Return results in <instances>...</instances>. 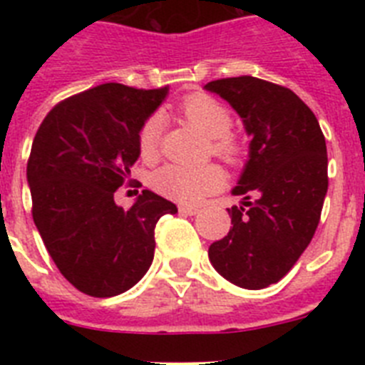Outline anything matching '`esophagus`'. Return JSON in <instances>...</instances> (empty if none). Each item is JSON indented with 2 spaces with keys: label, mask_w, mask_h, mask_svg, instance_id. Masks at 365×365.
Segmentation results:
<instances>
[{
  "label": "esophagus",
  "mask_w": 365,
  "mask_h": 365,
  "mask_svg": "<svg viewBox=\"0 0 365 365\" xmlns=\"http://www.w3.org/2000/svg\"><path fill=\"white\" fill-rule=\"evenodd\" d=\"M179 212H180V214H185V215H195V214H199V208H197V206L180 205Z\"/></svg>",
  "instance_id": "esophagus-1"
}]
</instances>
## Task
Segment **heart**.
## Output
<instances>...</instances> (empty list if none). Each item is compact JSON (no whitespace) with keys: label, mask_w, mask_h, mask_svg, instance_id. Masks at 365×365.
<instances>
[{"label":"heart","mask_w":365,"mask_h":365,"mask_svg":"<svg viewBox=\"0 0 365 365\" xmlns=\"http://www.w3.org/2000/svg\"><path fill=\"white\" fill-rule=\"evenodd\" d=\"M180 113L193 128L212 138V150L215 155L225 160H234L237 157L240 146L228 133L232 128V115L227 106L208 95H192L180 104ZM160 130L163 118L151 115L138 133V148L146 159L155 157L159 151ZM222 182V172L214 164L190 166L172 163L159 168L151 177V185L157 192L180 202L201 201L205 195L221 188Z\"/></svg>","instance_id":"obj_1"}]
</instances>
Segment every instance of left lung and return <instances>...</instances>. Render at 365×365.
Here are the masks:
<instances>
[{"instance_id":"left-lung-1","label":"left lung","mask_w":365,"mask_h":365,"mask_svg":"<svg viewBox=\"0 0 365 365\" xmlns=\"http://www.w3.org/2000/svg\"><path fill=\"white\" fill-rule=\"evenodd\" d=\"M252 140L232 188V227L208 248L214 269L250 291L279 282L309 247L327 193V148L314 113L298 95L254 76L208 82Z\"/></svg>"}]
</instances>
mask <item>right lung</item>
I'll use <instances>...</instances> for the list:
<instances>
[{
    "label": "right lung",
    "mask_w": 365,
    "mask_h": 365,
    "mask_svg": "<svg viewBox=\"0 0 365 365\" xmlns=\"http://www.w3.org/2000/svg\"><path fill=\"white\" fill-rule=\"evenodd\" d=\"M170 87L102 83L54 106L31 148L32 219L63 278L95 298L143 279L155 252V225L177 214L150 190L124 210L115 202L140 148L138 133Z\"/></svg>",
    "instance_id": "obj_1"
}]
</instances>
